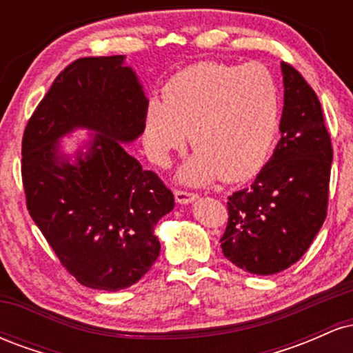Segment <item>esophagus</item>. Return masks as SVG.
Masks as SVG:
<instances>
[{
  "instance_id": "34e87169",
  "label": "esophagus",
  "mask_w": 353,
  "mask_h": 353,
  "mask_svg": "<svg viewBox=\"0 0 353 353\" xmlns=\"http://www.w3.org/2000/svg\"><path fill=\"white\" fill-rule=\"evenodd\" d=\"M174 196H176V201L179 202V204H190V202H194L197 197H199L197 194L188 192V190H176Z\"/></svg>"
}]
</instances>
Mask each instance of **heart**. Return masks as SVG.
<instances>
[{"mask_svg": "<svg viewBox=\"0 0 353 353\" xmlns=\"http://www.w3.org/2000/svg\"><path fill=\"white\" fill-rule=\"evenodd\" d=\"M281 89L262 64H192L151 98L143 141L154 163L165 165L188 143L196 149L181 169L189 184L252 177L264 168L281 128Z\"/></svg>", "mask_w": 353, "mask_h": 353, "instance_id": "b5f03b06", "label": "heart"}]
</instances>
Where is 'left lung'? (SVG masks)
I'll return each instance as SVG.
<instances>
[{
	"instance_id": "obj_1",
	"label": "left lung",
	"mask_w": 353,
	"mask_h": 353,
	"mask_svg": "<svg viewBox=\"0 0 353 353\" xmlns=\"http://www.w3.org/2000/svg\"><path fill=\"white\" fill-rule=\"evenodd\" d=\"M281 141L252 185L229 197L224 257L257 275L289 269L307 252L327 216L332 165L322 106L301 72L281 63Z\"/></svg>"
}]
</instances>
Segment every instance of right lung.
<instances>
[{
  "label": "right lung",
  "instance_id": "add662e5",
  "mask_svg": "<svg viewBox=\"0 0 353 353\" xmlns=\"http://www.w3.org/2000/svg\"><path fill=\"white\" fill-rule=\"evenodd\" d=\"M125 56L81 58L54 79L28 121L21 148L26 205L61 264L83 285L128 289L151 269L154 234L174 209L156 172L125 152L143 134L148 98ZM88 139L72 157L60 139Z\"/></svg>",
  "mask_w": 353,
  "mask_h": 353
}]
</instances>
